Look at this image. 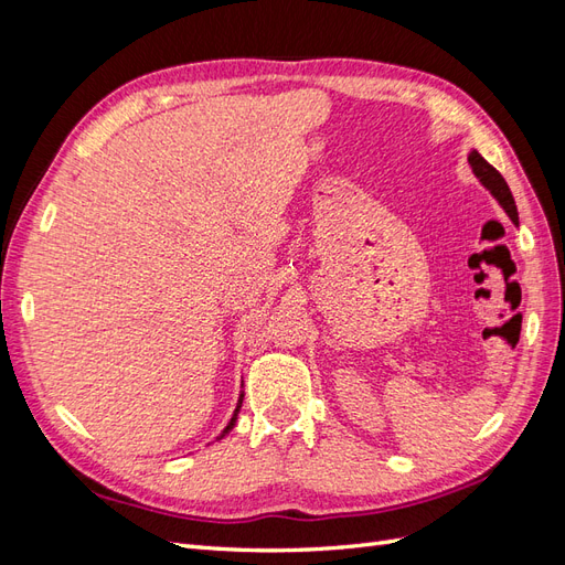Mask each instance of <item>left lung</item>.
Returning a JSON list of instances; mask_svg holds the SVG:
<instances>
[{"instance_id": "obj_1", "label": "left lung", "mask_w": 565, "mask_h": 565, "mask_svg": "<svg viewBox=\"0 0 565 565\" xmlns=\"http://www.w3.org/2000/svg\"><path fill=\"white\" fill-rule=\"evenodd\" d=\"M469 164H471V169H473V174H476V179L481 181L488 191L494 195V200H498L502 207H504V212L509 214V218L514 221V224H519V212H516V202H514V195H511V191H509V185H507V181H504V177L498 172V169H494L488 160H483L481 158V152L478 150H471L469 152Z\"/></svg>"}]
</instances>
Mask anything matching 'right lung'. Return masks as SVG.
<instances>
[{
    "label": "right lung",
    "mask_w": 565,
    "mask_h": 565,
    "mask_svg": "<svg viewBox=\"0 0 565 565\" xmlns=\"http://www.w3.org/2000/svg\"><path fill=\"white\" fill-rule=\"evenodd\" d=\"M243 396H245V393H241V401H237V407H235V413H233V417H231V422H228V426H226V429L224 431H221V436L218 438H224L231 429H233V426H235V419H237V413H241V407H243Z\"/></svg>",
    "instance_id": "add662e5"
}]
</instances>
